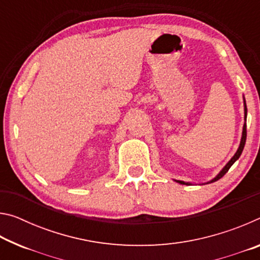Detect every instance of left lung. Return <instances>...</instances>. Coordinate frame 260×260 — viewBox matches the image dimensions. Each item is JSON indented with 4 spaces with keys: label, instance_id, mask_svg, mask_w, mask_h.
Wrapping results in <instances>:
<instances>
[{
    "label": "left lung",
    "instance_id": "left-lung-1",
    "mask_svg": "<svg viewBox=\"0 0 260 260\" xmlns=\"http://www.w3.org/2000/svg\"><path fill=\"white\" fill-rule=\"evenodd\" d=\"M244 114H245V119H246V104H245V101H244ZM245 140H246V124H244V126H243V133H242L241 143H240V147H239V149H237L236 153H235L234 156H233L232 159L227 162V165H226L225 167H223L221 172H220V173L217 175V177H215L213 180H211L210 183H211V182L217 181V180H219L220 178H222L223 175H225V174L228 172V170L231 169V166H232L233 164H234V162H235L237 159H239L240 156H241V153H242V151H243V148H244V144H245ZM178 182H179V183H181V184H187L186 182H183V181H179V180H178Z\"/></svg>",
    "mask_w": 260,
    "mask_h": 260
}]
</instances>
